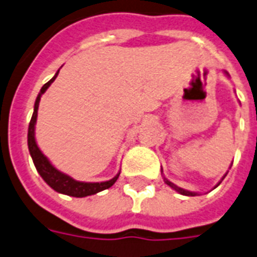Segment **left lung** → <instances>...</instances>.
Masks as SVG:
<instances>
[{"mask_svg":"<svg viewBox=\"0 0 257 257\" xmlns=\"http://www.w3.org/2000/svg\"><path fill=\"white\" fill-rule=\"evenodd\" d=\"M164 180H165V182H166V184L169 185V186H172V188L174 189V190H177V192L181 193V194H184V196H196V193L189 192V190H185V189H182V188H178V186H176V185L173 184V182H170V181H169V180H166V178H164ZM217 185H216V186H217Z\"/></svg>","mask_w":257,"mask_h":257,"instance_id":"1","label":"left lung"}]
</instances>
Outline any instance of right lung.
Returning <instances> with one entry per match:
<instances>
[{
  "label": "right lung",
  "instance_id": "obj_1",
  "mask_svg": "<svg viewBox=\"0 0 257 257\" xmlns=\"http://www.w3.org/2000/svg\"><path fill=\"white\" fill-rule=\"evenodd\" d=\"M57 75H59V71H57L56 75H55L51 80L43 85V88H41L39 96H37V99H36L35 101V111H33L31 123H29V128H28V147H29V153H31L33 164H35L37 172L40 173V176L43 177V180L45 181L53 190L72 197L91 196V194L101 192V190H104V189L111 188V186L116 182L120 173H118L112 180L106 181V182H80V181H75L69 176L64 174V173L59 172L56 168H53L52 164H51V162L48 161L47 157L41 153V150H40L39 146H37V143H36L35 124L36 120H37V110H39L40 97H41V95L47 91V88L51 85V83H53V80L56 79Z\"/></svg>",
  "mask_w": 257,
  "mask_h": 257
}]
</instances>
